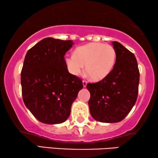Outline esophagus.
<instances>
[{
  "instance_id": "esophagus-1",
  "label": "esophagus",
  "mask_w": 158,
  "mask_h": 158,
  "mask_svg": "<svg viewBox=\"0 0 158 158\" xmlns=\"http://www.w3.org/2000/svg\"><path fill=\"white\" fill-rule=\"evenodd\" d=\"M82 84H83V87H86V86H87V81L83 80V81H82Z\"/></svg>"
}]
</instances>
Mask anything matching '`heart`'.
<instances>
[{
	"instance_id": "b5f03b06",
	"label": "heart",
	"mask_w": 158,
	"mask_h": 158,
	"mask_svg": "<svg viewBox=\"0 0 158 158\" xmlns=\"http://www.w3.org/2000/svg\"><path fill=\"white\" fill-rule=\"evenodd\" d=\"M117 54L112 46L102 43H89L76 49L74 54L66 55L65 63L71 74L79 76L84 65L94 81L102 80L112 71Z\"/></svg>"
}]
</instances>
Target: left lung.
<instances>
[{
  "label": "left lung",
  "instance_id": "obj_1",
  "mask_svg": "<svg viewBox=\"0 0 158 158\" xmlns=\"http://www.w3.org/2000/svg\"><path fill=\"white\" fill-rule=\"evenodd\" d=\"M117 58L110 73L96 83H88L89 112L95 120L114 123L123 120L136 101L139 71L135 55L117 41H113Z\"/></svg>",
  "mask_w": 158,
  "mask_h": 158
}]
</instances>
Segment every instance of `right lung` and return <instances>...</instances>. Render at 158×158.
<instances>
[{"label": "right lung", "instance_id": "right-lung-1", "mask_svg": "<svg viewBox=\"0 0 158 158\" xmlns=\"http://www.w3.org/2000/svg\"><path fill=\"white\" fill-rule=\"evenodd\" d=\"M73 44L45 38L26 54L21 72L23 101L38 120L54 125L65 122L82 81L68 71L64 56Z\"/></svg>", "mask_w": 158, "mask_h": 158}]
</instances>
